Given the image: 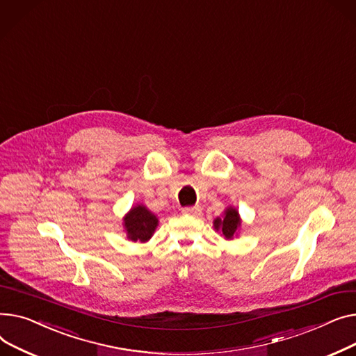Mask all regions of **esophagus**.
<instances>
[{
    "label": "esophagus",
    "instance_id": "obj_1",
    "mask_svg": "<svg viewBox=\"0 0 356 356\" xmlns=\"http://www.w3.org/2000/svg\"><path fill=\"white\" fill-rule=\"evenodd\" d=\"M182 213L188 214V216H198L201 213V207L200 205L186 207V208H182Z\"/></svg>",
    "mask_w": 356,
    "mask_h": 356
}]
</instances>
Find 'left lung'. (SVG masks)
<instances>
[{
    "label": "left lung",
    "mask_w": 356,
    "mask_h": 356,
    "mask_svg": "<svg viewBox=\"0 0 356 356\" xmlns=\"http://www.w3.org/2000/svg\"><path fill=\"white\" fill-rule=\"evenodd\" d=\"M214 229L220 236L225 240H233L234 237H238L240 228H241V217L238 214V210L233 205H228L222 217H217L213 221Z\"/></svg>",
    "instance_id": "left-lung-1"
}]
</instances>
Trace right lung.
<instances>
[{"mask_svg": "<svg viewBox=\"0 0 356 356\" xmlns=\"http://www.w3.org/2000/svg\"><path fill=\"white\" fill-rule=\"evenodd\" d=\"M159 224L158 217L143 204H136L123 217V232L127 238L136 243L149 241Z\"/></svg>", "mask_w": 356, "mask_h": 356, "instance_id": "1", "label": "right lung"}]
</instances>
